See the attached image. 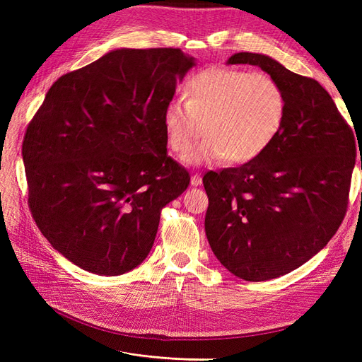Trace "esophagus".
Here are the masks:
<instances>
[{"instance_id":"obj_1","label":"esophagus","mask_w":362,"mask_h":362,"mask_svg":"<svg viewBox=\"0 0 362 362\" xmlns=\"http://www.w3.org/2000/svg\"><path fill=\"white\" fill-rule=\"evenodd\" d=\"M190 184L193 185V187H198V185H201V184H202L201 175H199V173H193L192 178H190Z\"/></svg>"}]
</instances>
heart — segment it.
<instances>
[{
    "mask_svg": "<svg viewBox=\"0 0 362 362\" xmlns=\"http://www.w3.org/2000/svg\"><path fill=\"white\" fill-rule=\"evenodd\" d=\"M286 115V92L270 75L213 68L190 76L185 100L169 101L163 120L168 145L177 154H185L205 129L206 137L185 163H247L276 139Z\"/></svg>",
    "mask_w": 362,
    "mask_h": 362,
    "instance_id": "b5f03b06",
    "label": "heart"
}]
</instances>
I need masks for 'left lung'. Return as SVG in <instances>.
Masks as SVG:
<instances>
[{"instance_id": "8db88e82", "label": "left lung", "mask_w": 362, "mask_h": 362, "mask_svg": "<svg viewBox=\"0 0 362 362\" xmlns=\"http://www.w3.org/2000/svg\"><path fill=\"white\" fill-rule=\"evenodd\" d=\"M287 96L276 139L238 168L206 172L205 234L233 275L250 282L287 275L320 252L347 211L356 140L323 87L262 54L237 52Z\"/></svg>"}]
</instances>
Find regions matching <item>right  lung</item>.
<instances>
[{"instance_id": "obj_1", "label": "right lung", "mask_w": 362, "mask_h": 362, "mask_svg": "<svg viewBox=\"0 0 362 362\" xmlns=\"http://www.w3.org/2000/svg\"><path fill=\"white\" fill-rule=\"evenodd\" d=\"M194 66L180 48L115 49L51 86L27 127L28 205L75 266L122 275L154 245L190 175L168 156L164 108Z\"/></svg>"}]
</instances>
